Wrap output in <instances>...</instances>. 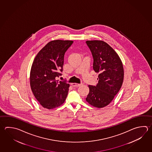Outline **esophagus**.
I'll list each match as a JSON object with an SVG mask.
<instances>
[{
  "instance_id": "1",
  "label": "esophagus",
  "mask_w": 152,
  "mask_h": 152,
  "mask_svg": "<svg viewBox=\"0 0 152 152\" xmlns=\"http://www.w3.org/2000/svg\"><path fill=\"white\" fill-rule=\"evenodd\" d=\"M82 84H78V83H72V86H74V87H78V86H81Z\"/></svg>"
}]
</instances>
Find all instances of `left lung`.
I'll list each match as a JSON object with an SVG mask.
<instances>
[{
	"mask_svg": "<svg viewBox=\"0 0 152 152\" xmlns=\"http://www.w3.org/2000/svg\"><path fill=\"white\" fill-rule=\"evenodd\" d=\"M94 59L93 69L99 72L96 86L89 85L86 100L92 106L108 105L120 90L124 80L123 63L117 53L103 41H86Z\"/></svg>",
	"mask_w": 152,
	"mask_h": 152,
	"instance_id": "left-lung-1",
	"label": "left lung"
}]
</instances>
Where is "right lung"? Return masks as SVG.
Wrapping results in <instances>:
<instances>
[{
	"mask_svg": "<svg viewBox=\"0 0 152 152\" xmlns=\"http://www.w3.org/2000/svg\"><path fill=\"white\" fill-rule=\"evenodd\" d=\"M72 43L70 40H53L35 57L30 72V86L35 97L44 108H56L66 100L69 84L57 80V77L62 75L64 56Z\"/></svg>",
	"mask_w": 152,
	"mask_h": 152,
	"instance_id": "right-lung-1",
	"label": "right lung"
}]
</instances>
